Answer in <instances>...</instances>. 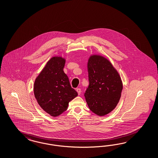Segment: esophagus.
I'll list each match as a JSON object with an SVG mask.
<instances>
[{
	"label": "esophagus",
	"mask_w": 158,
	"mask_h": 158,
	"mask_svg": "<svg viewBox=\"0 0 158 158\" xmlns=\"http://www.w3.org/2000/svg\"><path fill=\"white\" fill-rule=\"evenodd\" d=\"M77 90V94L78 95H80L81 93V89H79V88H77L76 89Z\"/></svg>",
	"instance_id": "obj_1"
}]
</instances>
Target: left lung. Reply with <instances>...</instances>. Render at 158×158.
Returning <instances> with one entry per match:
<instances>
[{
	"instance_id": "obj_1",
	"label": "left lung",
	"mask_w": 158,
	"mask_h": 158,
	"mask_svg": "<svg viewBox=\"0 0 158 158\" xmlns=\"http://www.w3.org/2000/svg\"><path fill=\"white\" fill-rule=\"evenodd\" d=\"M87 70L89 85L85 93L90 110L99 116L115 109L121 98L123 83L109 60L102 56H90Z\"/></svg>"
}]
</instances>
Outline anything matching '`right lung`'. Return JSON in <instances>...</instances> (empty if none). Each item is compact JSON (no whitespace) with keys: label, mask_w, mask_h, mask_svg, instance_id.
<instances>
[{"label":"right lung","mask_w":158,"mask_h":158,"mask_svg":"<svg viewBox=\"0 0 158 158\" xmlns=\"http://www.w3.org/2000/svg\"><path fill=\"white\" fill-rule=\"evenodd\" d=\"M65 63L61 56L52 57L34 81L35 98L43 110L53 117L65 111L69 102L77 95L63 71Z\"/></svg>","instance_id":"1"}]
</instances>
